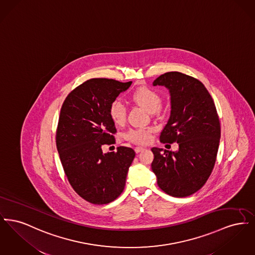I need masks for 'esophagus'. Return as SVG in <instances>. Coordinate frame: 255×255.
Segmentation results:
<instances>
[{
	"instance_id": "obj_1",
	"label": "esophagus",
	"mask_w": 255,
	"mask_h": 255,
	"mask_svg": "<svg viewBox=\"0 0 255 255\" xmlns=\"http://www.w3.org/2000/svg\"><path fill=\"white\" fill-rule=\"evenodd\" d=\"M145 148L144 147H141V146H137V147H134V152L135 153H139L141 151H143Z\"/></svg>"
}]
</instances>
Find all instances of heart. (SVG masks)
<instances>
[{
	"label": "heart",
	"instance_id": "b5f03b06",
	"mask_svg": "<svg viewBox=\"0 0 255 255\" xmlns=\"http://www.w3.org/2000/svg\"><path fill=\"white\" fill-rule=\"evenodd\" d=\"M131 98L135 104L143 107L150 113H155L158 111L162 103V99L158 92L146 86L136 89L133 92ZM109 116L111 120L117 125H122L126 122L127 111L122 102L120 100H116L111 104ZM154 131L155 129L153 127L131 129L125 133V138L133 143L143 144L150 141Z\"/></svg>",
	"mask_w": 255,
	"mask_h": 255
}]
</instances>
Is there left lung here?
Masks as SVG:
<instances>
[{
  "label": "left lung",
  "instance_id": "8db88e82",
  "mask_svg": "<svg viewBox=\"0 0 255 255\" xmlns=\"http://www.w3.org/2000/svg\"><path fill=\"white\" fill-rule=\"evenodd\" d=\"M153 85L165 86L171 96L169 121L159 140L177 142L179 150L153 147L152 170L162 191L187 197L204 186L214 168L221 136L217 110L205 85L187 74L163 73Z\"/></svg>",
  "mask_w": 255,
  "mask_h": 255
}]
</instances>
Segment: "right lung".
<instances>
[{"label":"right lung","instance_id":"1","mask_svg":"<svg viewBox=\"0 0 255 255\" xmlns=\"http://www.w3.org/2000/svg\"><path fill=\"white\" fill-rule=\"evenodd\" d=\"M132 84L108 78H92L76 87L61 107L56 147L73 190L87 202L106 205L122 194L135 156L120 146L104 154L102 147L116 143L111 104Z\"/></svg>","mask_w":255,"mask_h":255}]
</instances>
